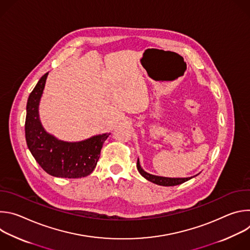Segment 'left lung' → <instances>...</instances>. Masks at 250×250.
<instances>
[{
	"mask_svg": "<svg viewBox=\"0 0 250 250\" xmlns=\"http://www.w3.org/2000/svg\"><path fill=\"white\" fill-rule=\"evenodd\" d=\"M136 167L138 172L140 173L141 176H144L146 180L160 185V186H176V185H180L190 179H192L193 177H188V178H168V177H161V176H155L152 174H149L147 172H146L144 169L141 168L140 164H139V159H137V163H136ZM197 176V175H196Z\"/></svg>",
	"mask_w": 250,
	"mask_h": 250,
	"instance_id": "left-lung-1",
	"label": "left lung"
}]
</instances>
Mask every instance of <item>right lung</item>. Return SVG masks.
Here are the masks:
<instances>
[{
    "mask_svg": "<svg viewBox=\"0 0 250 250\" xmlns=\"http://www.w3.org/2000/svg\"><path fill=\"white\" fill-rule=\"evenodd\" d=\"M48 73L35 85L26 104L25 140L34 159L49 175L60 178H81L95 169L104 140L111 133H103L78 142L63 141L48 133L42 126L40 101Z\"/></svg>",
    "mask_w": 250,
    "mask_h": 250,
    "instance_id": "obj_1",
    "label": "right lung"
}]
</instances>
